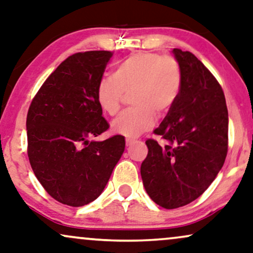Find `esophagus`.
<instances>
[{
    "mask_svg": "<svg viewBox=\"0 0 253 253\" xmlns=\"http://www.w3.org/2000/svg\"><path fill=\"white\" fill-rule=\"evenodd\" d=\"M126 145H131V144L134 143V139H132V138H126Z\"/></svg>",
    "mask_w": 253,
    "mask_h": 253,
    "instance_id": "34e87169",
    "label": "esophagus"
}]
</instances>
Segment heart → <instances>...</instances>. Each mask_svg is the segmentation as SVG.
Wrapping results in <instances>:
<instances>
[{
	"mask_svg": "<svg viewBox=\"0 0 253 253\" xmlns=\"http://www.w3.org/2000/svg\"><path fill=\"white\" fill-rule=\"evenodd\" d=\"M182 87V73L172 55L143 51L119 62L113 77L102 78L96 87V101L104 114L115 116L124 94H131L133 108L111 123L114 133L134 138L155 126L156 114L165 115L174 106Z\"/></svg>",
	"mask_w": 253,
	"mask_h": 253,
	"instance_id": "obj_1",
	"label": "heart"
}]
</instances>
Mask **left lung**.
<instances>
[{
    "instance_id": "obj_1",
    "label": "left lung",
    "mask_w": 253,
    "mask_h": 253,
    "mask_svg": "<svg viewBox=\"0 0 253 253\" xmlns=\"http://www.w3.org/2000/svg\"><path fill=\"white\" fill-rule=\"evenodd\" d=\"M182 73L179 98L153 131L164 146L147 139L140 166L145 191L166 209L186 206L203 194L228 153V109L221 84L194 54L173 48Z\"/></svg>"
}]
</instances>
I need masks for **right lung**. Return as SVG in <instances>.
Segmentation results:
<instances>
[{"label":"right lung","mask_w":253,"mask_h":253,"mask_svg":"<svg viewBox=\"0 0 253 253\" xmlns=\"http://www.w3.org/2000/svg\"><path fill=\"white\" fill-rule=\"evenodd\" d=\"M113 52H79L65 59L32 100L26 117L28 157L36 178L64 205H88L103 192L126 147L121 134L90 140L109 129L96 87Z\"/></svg>","instance_id":"right-lung-1"}]
</instances>
